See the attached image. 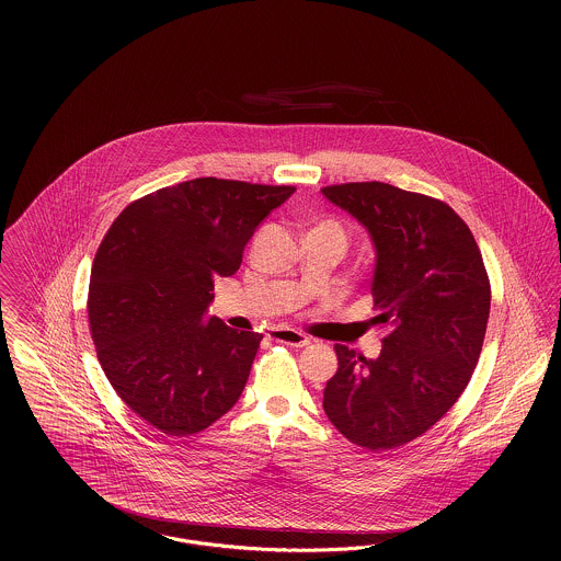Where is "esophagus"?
<instances>
[{
  "mask_svg": "<svg viewBox=\"0 0 561 561\" xmlns=\"http://www.w3.org/2000/svg\"><path fill=\"white\" fill-rule=\"evenodd\" d=\"M267 336L275 343H284V345H290V347H307L309 345V339L302 332L290 330V328L268 330Z\"/></svg>",
  "mask_w": 561,
  "mask_h": 561,
  "instance_id": "obj_1",
  "label": "esophagus"
}]
</instances>
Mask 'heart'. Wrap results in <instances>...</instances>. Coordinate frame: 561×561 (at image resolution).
I'll list each match as a JSON object with an SVG mask.
<instances>
[{
    "instance_id": "1",
    "label": "heart",
    "mask_w": 561,
    "mask_h": 561,
    "mask_svg": "<svg viewBox=\"0 0 561 561\" xmlns=\"http://www.w3.org/2000/svg\"><path fill=\"white\" fill-rule=\"evenodd\" d=\"M321 227H325V229H336V231H339V227L332 225V222H325V225H321Z\"/></svg>"
}]
</instances>
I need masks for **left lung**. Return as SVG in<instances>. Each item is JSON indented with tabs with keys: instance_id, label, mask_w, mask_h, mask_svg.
Returning a JSON list of instances; mask_svg holds the SVG:
<instances>
[{
	"instance_id": "1",
	"label": "left lung",
	"mask_w": 561,
	"mask_h": 561,
	"mask_svg": "<svg viewBox=\"0 0 561 561\" xmlns=\"http://www.w3.org/2000/svg\"><path fill=\"white\" fill-rule=\"evenodd\" d=\"M374 245L378 357L336 345L323 410L348 442L391 450L421 437L465 391L480 359L490 284L465 220L439 199L387 183L321 188Z\"/></svg>"
}]
</instances>
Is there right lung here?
<instances>
[{
	"label": "right lung",
	"instance_id": "obj_1",
	"mask_svg": "<svg viewBox=\"0 0 561 561\" xmlns=\"http://www.w3.org/2000/svg\"><path fill=\"white\" fill-rule=\"evenodd\" d=\"M296 188L195 179L136 199L101 243L88 294L99 362L128 408L170 437L240 400L263 334L208 316L259 225Z\"/></svg>",
	"mask_w": 561,
	"mask_h": 561
}]
</instances>
